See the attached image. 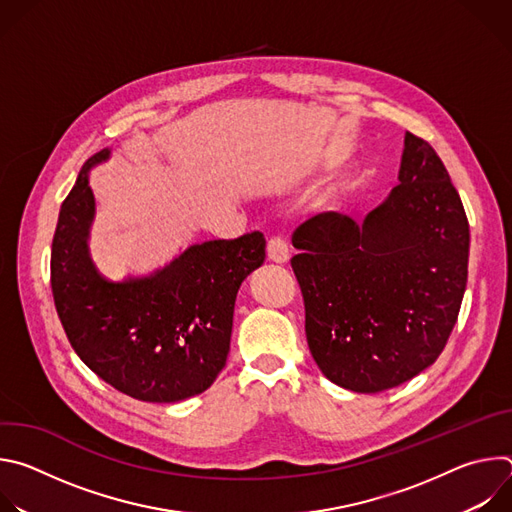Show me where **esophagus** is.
Wrapping results in <instances>:
<instances>
[{"label":"esophagus","mask_w":512,"mask_h":512,"mask_svg":"<svg viewBox=\"0 0 512 512\" xmlns=\"http://www.w3.org/2000/svg\"><path fill=\"white\" fill-rule=\"evenodd\" d=\"M267 257L269 261L273 263H285L289 259V249H287V243L285 239L281 237H271L267 241Z\"/></svg>","instance_id":"34e87169"}]
</instances>
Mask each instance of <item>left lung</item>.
Wrapping results in <instances>:
<instances>
[{
	"label": "left lung",
	"instance_id": "obj_1",
	"mask_svg": "<svg viewBox=\"0 0 512 512\" xmlns=\"http://www.w3.org/2000/svg\"><path fill=\"white\" fill-rule=\"evenodd\" d=\"M291 243L308 346L326 379L379 393L442 354L466 291L470 227L425 139L405 133L399 184L362 223L322 212Z\"/></svg>",
	"mask_w": 512,
	"mask_h": 512
}]
</instances>
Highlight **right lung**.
Returning <instances> with one entry per match:
<instances>
[{"label": "right lung", "instance_id": "obj_1", "mask_svg": "<svg viewBox=\"0 0 512 512\" xmlns=\"http://www.w3.org/2000/svg\"><path fill=\"white\" fill-rule=\"evenodd\" d=\"M107 158L103 150L85 162L60 206L50 255L58 318L81 360L117 391L150 403L200 395L225 367L237 291L265 261V237L206 241L152 275L105 279L87 249V172Z\"/></svg>", "mask_w": 512, "mask_h": 512}]
</instances>
